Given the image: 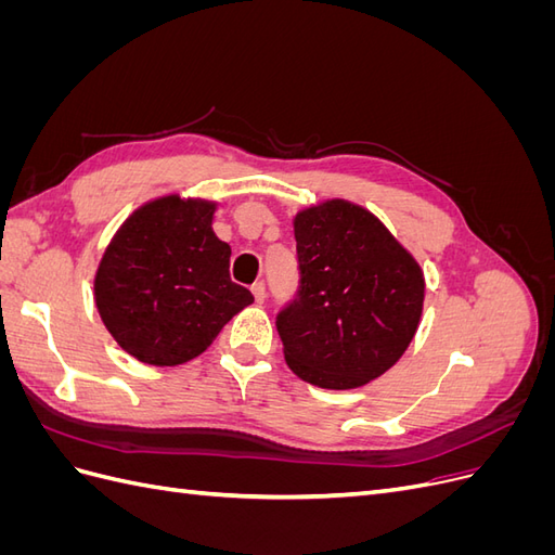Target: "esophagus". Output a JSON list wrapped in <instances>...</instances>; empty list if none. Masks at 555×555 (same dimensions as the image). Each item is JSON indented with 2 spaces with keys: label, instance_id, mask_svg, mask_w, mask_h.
Segmentation results:
<instances>
[{
  "label": "esophagus",
  "instance_id": "34e87169",
  "mask_svg": "<svg viewBox=\"0 0 555 555\" xmlns=\"http://www.w3.org/2000/svg\"><path fill=\"white\" fill-rule=\"evenodd\" d=\"M251 294H255L257 304H263V298H266V282H263V280H259V282L251 284Z\"/></svg>",
  "mask_w": 555,
  "mask_h": 555
}]
</instances>
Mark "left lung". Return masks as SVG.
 Here are the masks:
<instances>
[{
    "label": "left lung",
    "instance_id": "left-lung-1",
    "mask_svg": "<svg viewBox=\"0 0 555 555\" xmlns=\"http://www.w3.org/2000/svg\"><path fill=\"white\" fill-rule=\"evenodd\" d=\"M298 289L275 317L292 371L322 389H357L405 354L424 308V273L367 210L333 198L296 215Z\"/></svg>",
    "mask_w": 555,
    "mask_h": 555
}]
</instances>
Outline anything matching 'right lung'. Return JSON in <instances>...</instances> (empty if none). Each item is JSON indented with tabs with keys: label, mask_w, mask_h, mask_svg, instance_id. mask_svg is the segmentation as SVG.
<instances>
[{
	"label": "right lung",
	"mask_w": 555,
	"mask_h": 555,
	"mask_svg": "<svg viewBox=\"0 0 555 555\" xmlns=\"http://www.w3.org/2000/svg\"><path fill=\"white\" fill-rule=\"evenodd\" d=\"M215 204L164 196L115 233L94 280L108 333L150 365H178L206 351L255 296L231 282V247L212 231Z\"/></svg>",
	"instance_id": "obj_1"
}]
</instances>
